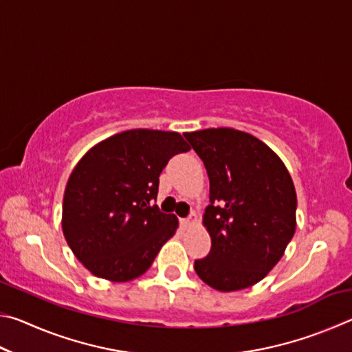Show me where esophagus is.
I'll list each match as a JSON object with an SVG mask.
<instances>
[{"label": "esophagus", "instance_id": "esophagus-1", "mask_svg": "<svg viewBox=\"0 0 352 352\" xmlns=\"http://www.w3.org/2000/svg\"><path fill=\"white\" fill-rule=\"evenodd\" d=\"M197 222H199V219H197V214H195V212H190L186 219H182L180 220V223L183 226H192V225H195Z\"/></svg>", "mask_w": 352, "mask_h": 352}]
</instances>
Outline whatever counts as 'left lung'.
Listing matches in <instances>:
<instances>
[{
	"instance_id": "left-lung-1",
	"label": "left lung",
	"mask_w": 352,
	"mask_h": 352,
	"mask_svg": "<svg viewBox=\"0 0 352 352\" xmlns=\"http://www.w3.org/2000/svg\"><path fill=\"white\" fill-rule=\"evenodd\" d=\"M210 178V254L194 262L220 292L259 283L295 234L296 192L281 158L253 135L220 127L184 133Z\"/></svg>"
}]
</instances>
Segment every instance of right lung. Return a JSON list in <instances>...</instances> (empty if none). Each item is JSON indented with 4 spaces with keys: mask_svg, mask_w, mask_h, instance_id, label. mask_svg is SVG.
I'll return each instance as SVG.
<instances>
[{
    "mask_svg": "<svg viewBox=\"0 0 352 352\" xmlns=\"http://www.w3.org/2000/svg\"><path fill=\"white\" fill-rule=\"evenodd\" d=\"M188 151L180 133L136 129L99 142L77 163L65 188L62 230L94 276H141L175 234L177 217L153 201L164 166Z\"/></svg>",
    "mask_w": 352,
    "mask_h": 352,
    "instance_id": "right-lung-1",
    "label": "right lung"
}]
</instances>
